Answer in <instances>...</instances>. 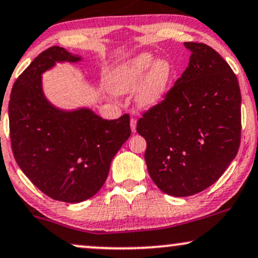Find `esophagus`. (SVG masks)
I'll use <instances>...</instances> for the list:
<instances>
[{
    "label": "esophagus",
    "mask_w": 258,
    "mask_h": 258,
    "mask_svg": "<svg viewBox=\"0 0 258 258\" xmlns=\"http://www.w3.org/2000/svg\"><path fill=\"white\" fill-rule=\"evenodd\" d=\"M136 123H138V120H136L135 118L130 119V126H132L133 133H136Z\"/></svg>",
    "instance_id": "esophagus-1"
}]
</instances>
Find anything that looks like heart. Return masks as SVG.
Listing matches in <instances>:
<instances>
[{
	"instance_id": "1",
	"label": "heart",
	"mask_w": 258,
	"mask_h": 258,
	"mask_svg": "<svg viewBox=\"0 0 258 258\" xmlns=\"http://www.w3.org/2000/svg\"><path fill=\"white\" fill-rule=\"evenodd\" d=\"M171 79L172 67L168 61H155L154 55L142 52L116 67L110 76L109 86L116 94L129 93L139 87L136 103L148 109L164 99Z\"/></svg>"
}]
</instances>
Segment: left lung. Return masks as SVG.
Wrapping results in <instances>:
<instances>
[{
    "mask_svg": "<svg viewBox=\"0 0 258 258\" xmlns=\"http://www.w3.org/2000/svg\"><path fill=\"white\" fill-rule=\"evenodd\" d=\"M189 66L136 130L147 142L148 173L161 191L185 197L222 176L240 146L241 95L237 76L211 46L184 43Z\"/></svg>",
    "mask_w": 258,
    "mask_h": 258,
    "instance_id": "obj_1",
    "label": "left lung"
}]
</instances>
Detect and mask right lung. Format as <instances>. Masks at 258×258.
I'll return each mask as SVG.
<instances>
[{
  "label": "right lung",
  "instance_id": "obj_1",
  "mask_svg": "<svg viewBox=\"0 0 258 258\" xmlns=\"http://www.w3.org/2000/svg\"><path fill=\"white\" fill-rule=\"evenodd\" d=\"M80 59L63 47L46 49L14 82L8 105L12 151L19 167L41 192L68 203L99 191L111 160L132 134L128 113L103 119L88 109H56L44 97L41 74L56 62Z\"/></svg>",
  "mask_w": 258,
  "mask_h": 258
}]
</instances>
